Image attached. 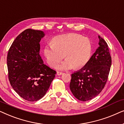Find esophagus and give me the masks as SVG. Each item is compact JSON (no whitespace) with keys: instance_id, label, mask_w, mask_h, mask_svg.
<instances>
[{"instance_id":"obj_1","label":"esophagus","mask_w":124,"mask_h":124,"mask_svg":"<svg viewBox=\"0 0 124 124\" xmlns=\"http://www.w3.org/2000/svg\"><path fill=\"white\" fill-rule=\"evenodd\" d=\"M56 74H57V75H58V76H60V75H62V74H63L64 73L62 72H57V73H56Z\"/></svg>"}]
</instances>
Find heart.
Masks as SVG:
<instances>
[{
    "label": "heart",
    "instance_id": "heart-1",
    "mask_svg": "<svg viewBox=\"0 0 124 124\" xmlns=\"http://www.w3.org/2000/svg\"><path fill=\"white\" fill-rule=\"evenodd\" d=\"M43 53L51 67L56 65L65 55L67 59L56 68L62 70L73 68L78 69L89 62L92 54V44L89 38L78 34L58 35L52 39V44L45 46Z\"/></svg>",
    "mask_w": 124,
    "mask_h": 124
}]
</instances>
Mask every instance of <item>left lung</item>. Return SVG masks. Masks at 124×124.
<instances>
[{
    "label": "left lung",
    "instance_id": "left-lung-1",
    "mask_svg": "<svg viewBox=\"0 0 124 124\" xmlns=\"http://www.w3.org/2000/svg\"><path fill=\"white\" fill-rule=\"evenodd\" d=\"M99 46L88 63L72 74L70 89L79 101L92 99L104 87L111 69L112 59L106 42L101 37Z\"/></svg>",
    "mask_w": 124,
    "mask_h": 124
}]
</instances>
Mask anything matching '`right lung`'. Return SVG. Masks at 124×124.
Here are the masks:
<instances>
[{
  "mask_svg": "<svg viewBox=\"0 0 124 124\" xmlns=\"http://www.w3.org/2000/svg\"><path fill=\"white\" fill-rule=\"evenodd\" d=\"M45 33L28 29L12 44L7 55L8 78L13 89L23 99L35 101L46 94L56 71L43 63L39 55Z\"/></svg>",
  "mask_w": 124,
  "mask_h": 124,
  "instance_id": "add662e5",
  "label": "right lung"
}]
</instances>
